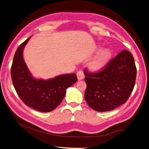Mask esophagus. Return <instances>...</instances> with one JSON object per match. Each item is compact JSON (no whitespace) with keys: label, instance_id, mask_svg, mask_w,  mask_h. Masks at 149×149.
Masks as SVG:
<instances>
[{"label":"esophagus","instance_id":"1","mask_svg":"<svg viewBox=\"0 0 149 149\" xmlns=\"http://www.w3.org/2000/svg\"><path fill=\"white\" fill-rule=\"evenodd\" d=\"M77 77L78 80H82L84 79V73L82 70H79L78 71L77 73Z\"/></svg>","mask_w":149,"mask_h":149}]
</instances>
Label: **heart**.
I'll return each mask as SVG.
<instances>
[{
  "instance_id": "b5f03b06",
  "label": "heart",
  "mask_w": 149,
  "mask_h": 149,
  "mask_svg": "<svg viewBox=\"0 0 149 149\" xmlns=\"http://www.w3.org/2000/svg\"><path fill=\"white\" fill-rule=\"evenodd\" d=\"M111 54L107 50H104L94 59L93 61L90 63V68L93 70H99L102 68L109 61Z\"/></svg>"
}]
</instances>
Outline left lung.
I'll return each mask as SVG.
<instances>
[{
    "instance_id": "obj_1",
    "label": "left lung",
    "mask_w": 149,
    "mask_h": 149,
    "mask_svg": "<svg viewBox=\"0 0 149 149\" xmlns=\"http://www.w3.org/2000/svg\"><path fill=\"white\" fill-rule=\"evenodd\" d=\"M84 74L85 100L91 108L104 112L126 102L134 86L136 68L132 54L123 50L102 70L91 73L84 69Z\"/></svg>"
}]
</instances>
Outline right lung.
<instances>
[{"mask_svg": "<svg viewBox=\"0 0 149 149\" xmlns=\"http://www.w3.org/2000/svg\"><path fill=\"white\" fill-rule=\"evenodd\" d=\"M31 37L19 45L13 61V84L24 103L40 112L56 109L64 99L66 90L77 81L75 74H63L47 80L34 78L23 58V50Z\"/></svg>", "mask_w": 149, "mask_h": 149, "instance_id": "right-lung-1", "label": "right lung"}]
</instances>
